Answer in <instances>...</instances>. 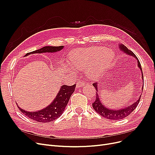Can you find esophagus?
<instances>
[{
	"instance_id": "obj_1",
	"label": "esophagus",
	"mask_w": 155,
	"mask_h": 155,
	"mask_svg": "<svg viewBox=\"0 0 155 155\" xmlns=\"http://www.w3.org/2000/svg\"><path fill=\"white\" fill-rule=\"evenodd\" d=\"M85 85V83L84 82V81H80V82H78L77 84V88H80Z\"/></svg>"
}]
</instances>
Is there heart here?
I'll return each instance as SVG.
<instances>
[{
    "mask_svg": "<svg viewBox=\"0 0 155 155\" xmlns=\"http://www.w3.org/2000/svg\"><path fill=\"white\" fill-rule=\"evenodd\" d=\"M114 59V53L112 50L94 46L75 50L71 54L70 62L78 69L87 68L88 76L94 78L108 69Z\"/></svg>",
    "mask_w": 155,
    "mask_h": 155,
    "instance_id": "heart-1",
    "label": "heart"
}]
</instances>
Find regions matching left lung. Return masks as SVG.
Instances as JSON below:
<instances>
[{
    "instance_id": "1",
    "label": "left lung",
    "mask_w": 155,
    "mask_h": 155,
    "mask_svg": "<svg viewBox=\"0 0 155 155\" xmlns=\"http://www.w3.org/2000/svg\"><path fill=\"white\" fill-rule=\"evenodd\" d=\"M120 50L123 51L124 53L132 56H133L134 58H136L137 60V67L139 68L141 71L142 73V79H143V87H142V90H143V85H144V79H143V71H142V68H141V66L140 62L139 61V60L137 59V58L136 57V56L134 54V53L131 51V50H129V49L125 46L123 44H119V46ZM98 83H94L93 84V86L95 87V90H96V99L95 101H94V102L92 104V107L94 108V109L97 112L99 113V114L105 117L106 119H111V120H120L123 118H125L126 117H127V116H129L130 114H131L137 107V105H138L140 102V99H141V94L140 95L139 99H138L135 102H134L133 104H131L130 105H128L127 107H125L123 108H121L119 109H109L106 107H105V105L102 104V103L101 102L99 96V94H98Z\"/></svg>"
}]
</instances>
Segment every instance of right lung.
Listing matches in <instances>:
<instances>
[{
	"instance_id": "obj_1",
	"label": "right lung",
	"mask_w": 155,
	"mask_h": 155,
	"mask_svg": "<svg viewBox=\"0 0 155 155\" xmlns=\"http://www.w3.org/2000/svg\"><path fill=\"white\" fill-rule=\"evenodd\" d=\"M63 48V46H47L34 51L28 53L25 56L35 53H55L61 51ZM75 84L71 86L66 85L61 86L60 91L57 94V95L53 101L50 105H48L46 107L39 110L36 112H29L20 108L19 105H18V107L24 115L31 119H33L36 122H39L41 123H50V122L58 119L62 114L65 107L67 105L71 94L75 91Z\"/></svg>"
}]
</instances>
